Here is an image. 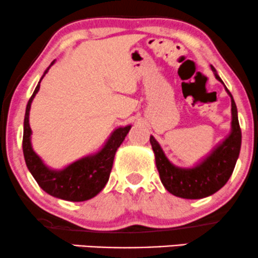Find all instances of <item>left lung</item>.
Masks as SVG:
<instances>
[{
  "mask_svg": "<svg viewBox=\"0 0 258 258\" xmlns=\"http://www.w3.org/2000/svg\"><path fill=\"white\" fill-rule=\"evenodd\" d=\"M216 79L223 84L216 69L211 65ZM226 87V86H224ZM226 91L232 102V128L221 143H218L209 155L193 167H179L173 165L155 138L150 136L155 164L161 183L167 191L183 199H203L215 194L228 182L232 176L241 147V131L239 126L238 110L232 93Z\"/></svg>",
  "mask_w": 258,
  "mask_h": 258,
  "instance_id": "8db88e82",
  "label": "left lung"
}]
</instances>
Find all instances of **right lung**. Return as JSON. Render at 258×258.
I'll use <instances>...</instances> for the list:
<instances>
[{
    "label": "right lung",
    "mask_w": 258,
    "mask_h": 258,
    "mask_svg": "<svg viewBox=\"0 0 258 258\" xmlns=\"http://www.w3.org/2000/svg\"><path fill=\"white\" fill-rule=\"evenodd\" d=\"M51 65L43 73L42 78L48 73ZM40 80V82H41ZM40 82L35 88L31 98L26 105L24 117V133H23V153L29 171L32 174L37 184L47 194L58 199L67 201H86L96 197L102 191L110 176L115 153L121 146L127 136L131 125L119 127L111 132L110 137L105 142L104 146L97 153L85 156L73 164L68 165L61 170H53L42 161V159L34 152L31 146V128L29 123L31 103L40 90Z\"/></svg>",
    "instance_id": "right-lung-1"
}]
</instances>
